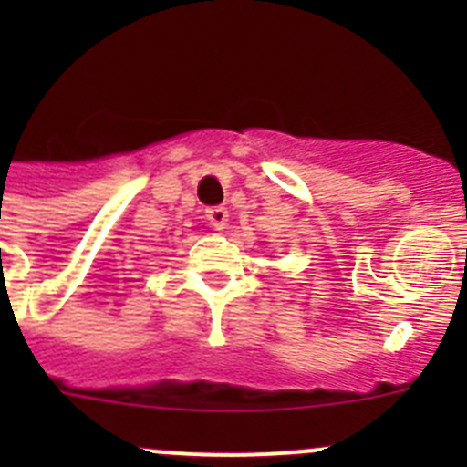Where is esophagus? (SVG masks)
Returning <instances> with one entry per match:
<instances>
[{
	"label": "esophagus",
	"mask_w": 467,
	"mask_h": 467,
	"mask_svg": "<svg viewBox=\"0 0 467 467\" xmlns=\"http://www.w3.org/2000/svg\"><path fill=\"white\" fill-rule=\"evenodd\" d=\"M208 220L217 231L226 229V224H229V210L224 205H214V208L208 210Z\"/></svg>",
	"instance_id": "esophagus-1"
}]
</instances>
